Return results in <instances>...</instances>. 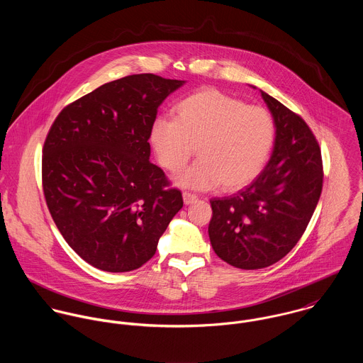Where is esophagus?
Segmentation results:
<instances>
[{"label":"esophagus","mask_w":363,"mask_h":363,"mask_svg":"<svg viewBox=\"0 0 363 363\" xmlns=\"http://www.w3.org/2000/svg\"><path fill=\"white\" fill-rule=\"evenodd\" d=\"M197 200H199V197L196 194H191V193H187V191L183 193V201H184L186 206H190V204L196 203Z\"/></svg>","instance_id":"obj_1"}]
</instances>
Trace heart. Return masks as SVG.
<instances>
[{
    "label": "heart",
    "instance_id": "obj_1",
    "mask_svg": "<svg viewBox=\"0 0 363 363\" xmlns=\"http://www.w3.org/2000/svg\"><path fill=\"white\" fill-rule=\"evenodd\" d=\"M275 138L272 116L262 107L222 94L200 89L174 107V120L156 118L150 141L157 162L179 172L197 151V162L182 172L177 184L208 190L247 186L262 170Z\"/></svg>",
    "mask_w": 363,
    "mask_h": 363
}]
</instances>
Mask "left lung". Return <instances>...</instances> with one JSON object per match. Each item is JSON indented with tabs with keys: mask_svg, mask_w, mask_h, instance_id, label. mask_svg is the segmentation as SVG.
I'll return each mask as SVG.
<instances>
[{
	"mask_svg": "<svg viewBox=\"0 0 363 363\" xmlns=\"http://www.w3.org/2000/svg\"><path fill=\"white\" fill-rule=\"evenodd\" d=\"M259 94L275 124L272 154L245 190L211 200L208 226L216 256L242 269L272 265L296 246L323 187L321 152L309 125L268 94Z\"/></svg>",
	"mask_w": 363,
	"mask_h": 363,
	"instance_id": "1",
	"label": "left lung"
}]
</instances>
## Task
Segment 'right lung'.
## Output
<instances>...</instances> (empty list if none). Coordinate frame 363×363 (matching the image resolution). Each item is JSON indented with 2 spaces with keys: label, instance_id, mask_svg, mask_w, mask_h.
Returning a JSON list of instances; mask_svg holds the SVG:
<instances>
[{
  "label": "right lung",
  "instance_id": "add662e5",
  "mask_svg": "<svg viewBox=\"0 0 363 363\" xmlns=\"http://www.w3.org/2000/svg\"><path fill=\"white\" fill-rule=\"evenodd\" d=\"M184 84L128 75L68 104L52 123L42 159L46 203L65 242L95 268L144 265L183 207L150 162L148 140L157 107Z\"/></svg>",
  "mask_w": 363,
  "mask_h": 363
}]
</instances>
